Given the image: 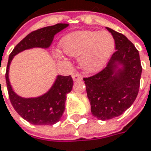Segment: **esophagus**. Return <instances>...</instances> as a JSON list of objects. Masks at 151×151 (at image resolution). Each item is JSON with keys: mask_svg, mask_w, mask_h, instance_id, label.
I'll list each match as a JSON object with an SVG mask.
<instances>
[{"mask_svg": "<svg viewBox=\"0 0 151 151\" xmlns=\"http://www.w3.org/2000/svg\"><path fill=\"white\" fill-rule=\"evenodd\" d=\"M73 81H80L82 80V78H83V77L81 75L80 73H73Z\"/></svg>", "mask_w": 151, "mask_h": 151, "instance_id": "esophagus-1", "label": "esophagus"}]
</instances>
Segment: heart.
I'll use <instances>...</instances> for the list:
<instances>
[{"label": "heart", "instance_id": "1", "mask_svg": "<svg viewBox=\"0 0 151 151\" xmlns=\"http://www.w3.org/2000/svg\"><path fill=\"white\" fill-rule=\"evenodd\" d=\"M66 54L80 57L81 68L88 73H96L106 65L114 53L115 42L107 31H79L67 35L62 40ZM57 56L59 57L58 52Z\"/></svg>", "mask_w": 151, "mask_h": 151}]
</instances>
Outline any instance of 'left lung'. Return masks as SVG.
I'll return each mask as SVG.
<instances>
[{"instance_id":"1","label":"left lung","mask_w":151,"mask_h":151,"mask_svg":"<svg viewBox=\"0 0 151 151\" xmlns=\"http://www.w3.org/2000/svg\"><path fill=\"white\" fill-rule=\"evenodd\" d=\"M115 42V52L97 74L84 78L92 114L100 120L121 115L139 93L142 67L139 51L121 33L107 27Z\"/></svg>"}]
</instances>
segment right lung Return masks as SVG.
<instances>
[{
	"instance_id": "add662e5",
	"label": "right lung",
	"mask_w": 151,
	"mask_h": 151,
	"mask_svg": "<svg viewBox=\"0 0 151 151\" xmlns=\"http://www.w3.org/2000/svg\"><path fill=\"white\" fill-rule=\"evenodd\" d=\"M68 26L58 23L32 32L15 47L9 56L6 72V82L9 99L15 110L24 119L34 125H52L58 122L65 109L67 94L70 93L73 82L71 75H58L53 85L43 95L37 98H22L13 91L9 80V68L14 56L24 50L47 48L58 32Z\"/></svg>"
}]
</instances>
